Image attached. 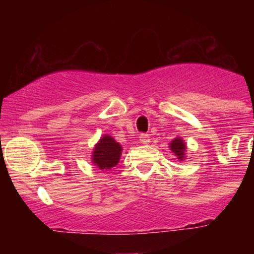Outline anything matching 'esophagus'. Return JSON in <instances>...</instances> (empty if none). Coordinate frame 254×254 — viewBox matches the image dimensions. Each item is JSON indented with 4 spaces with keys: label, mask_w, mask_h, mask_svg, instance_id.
<instances>
[{
    "label": "esophagus",
    "mask_w": 254,
    "mask_h": 254,
    "mask_svg": "<svg viewBox=\"0 0 254 254\" xmlns=\"http://www.w3.org/2000/svg\"><path fill=\"white\" fill-rule=\"evenodd\" d=\"M139 142H141L142 144H148L150 142V138H149V135H147V133H142L141 136H139Z\"/></svg>",
    "instance_id": "34e87169"
}]
</instances>
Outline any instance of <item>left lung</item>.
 <instances>
[{
	"instance_id": "left-lung-1",
	"label": "left lung",
	"mask_w": 254,
	"mask_h": 254,
	"mask_svg": "<svg viewBox=\"0 0 254 254\" xmlns=\"http://www.w3.org/2000/svg\"><path fill=\"white\" fill-rule=\"evenodd\" d=\"M170 149L172 150V153L177 156V159L179 160V161H184V160H185L186 149H188V147H186V143L184 142L183 137L177 136L176 138L172 139V142L170 143Z\"/></svg>"
}]
</instances>
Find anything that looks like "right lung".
Masks as SVG:
<instances>
[{
    "mask_svg": "<svg viewBox=\"0 0 254 254\" xmlns=\"http://www.w3.org/2000/svg\"><path fill=\"white\" fill-rule=\"evenodd\" d=\"M122 145L112 136L105 133L100 137L92 151V164L101 171H109L118 165L121 160Z\"/></svg>",
    "mask_w": 254,
    "mask_h": 254,
    "instance_id": "1",
    "label": "right lung"
}]
</instances>
